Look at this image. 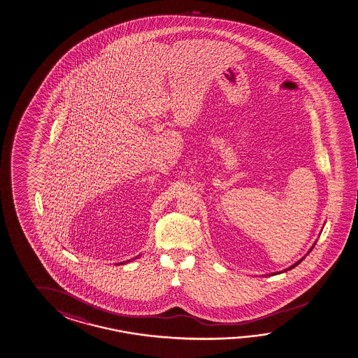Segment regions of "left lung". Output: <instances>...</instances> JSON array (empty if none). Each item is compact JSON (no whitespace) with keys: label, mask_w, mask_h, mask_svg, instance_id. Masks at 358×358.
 <instances>
[{"label":"left lung","mask_w":358,"mask_h":358,"mask_svg":"<svg viewBox=\"0 0 358 358\" xmlns=\"http://www.w3.org/2000/svg\"><path fill=\"white\" fill-rule=\"evenodd\" d=\"M315 244H317V241H315V243L313 244V247H311L310 250H309V252H308V253H306V256H308V255H309V253H310L311 250H313V248H314V245H315ZM306 256L301 257V258H300V259H299V261H297V262H295V264H292V266H290V267H289V268H286V270L280 271V272H273V273H271V276H275V275H278V273H282V272H286V271L292 270V268H295V267H296L297 264H301V262H303V259H305V257H306ZM266 276H267V275H266ZM268 276H270V275H268Z\"/></svg>","instance_id":"1"}]
</instances>
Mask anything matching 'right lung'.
Listing matches in <instances>:
<instances>
[{
	"instance_id": "right-lung-1",
	"label": "right lung",
	"mask_w": 358,
	"mask_h": 358,
	"mask_svg": "<svg viewBox=\"0 0 358 358\" xmlns=\"http://www.w3.org/2000/svg\"><path fill=\"white\" fill-rule=\"evenodd\" d=\"M138 257L139 256H136L135 257V258H138ZM134 258V259H135ZM134 259H129V261H125V262H120V264H128V262H130V261H134Z\"/></svg>"
}]
</instances>
